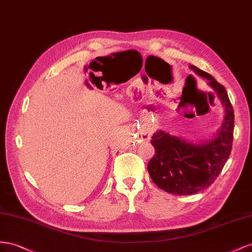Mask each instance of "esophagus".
I'll use <instances>...</instances> for the list:
<instances>
[{
	"label": "esophagus",
	"mask_w": 252,
	"mask_h": 252,
	"mask_svg": "<svg viewBox=\"0 0 252 252\" xmlns=\"http://www.w3.org/2000/svg\"><path fill=\"white\" fill-rule=\"evenodd\" d=\"M138 136L141 140H149L151 138V131L149 128H145L138 133Z\"/></svg>",
	"instance_id": "obj_1"
}]
</instances>
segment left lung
Here are the masks:
<instances>
[{"label": "left lung", "mask_w": 252, "mask_h": 252, "mask_svg": "<svg viewBox=\"0 0 252 252\" xmlns=\"http://www.w3.org/2000/svg\"><path fill=\"white\" fill-rule=\"evenodd\" d=\"M190 68L207 79L225 106V117L214 137L200 143L162 130L152 136L155 155L148 163L149 174L161 190L176 195H191L213 184L228 160L233 141L234 112L225 88L206 71L194 65Z\"/></svg>", "instance_id": "left-lung-1"}]
</instances>
